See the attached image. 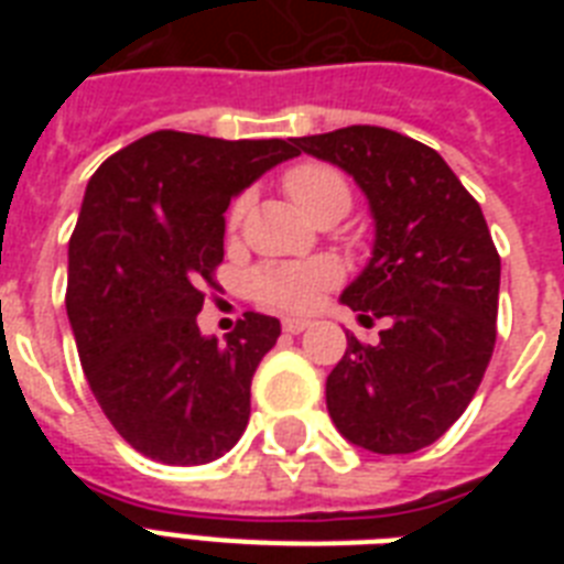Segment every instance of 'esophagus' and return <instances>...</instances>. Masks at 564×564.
I'll return each mask as SVG.
<instances>
[{
    "mask_svg": "<svg viewBox=\"0 0 564 564\" xmlns=\"http://www.w3.org/2000/svg\"><path fill=\"white\" fill-rule=\"evenodd\" d=\"M307 327H310V318H299V316L283 318V330H286V334H301V330H307Z\"/></svg>",
    "mask_w": 564,
    "mask_h": 564,
    "instance_id": "obj_1",
    "label": "esophagus"
}]
</instances>
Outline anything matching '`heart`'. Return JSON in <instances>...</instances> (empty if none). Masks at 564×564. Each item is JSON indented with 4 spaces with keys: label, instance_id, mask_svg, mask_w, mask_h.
<instances>
[{
    "label": "heart",
    "instance_id": "obj_1",
    "mask_svg": "<svg viewBox=\"0 0 564 564\" xmlns=\"http://www.w3.org/2000/svg\"><path fill=\"white\" fill-rule=\"evenodd\" d=\"M283 187L316 221L327 213H343L351 207V187L339 170L327 163H299L283 175ZM246 216V198H237L228 213V228L237 230ZM339 281V265L330 260H301V263H272L254 272V295L269 307L307 310L318 292Z\"/></svg>",
    "mask_w": 564,
    "mask_h": 564
}]
</instances>
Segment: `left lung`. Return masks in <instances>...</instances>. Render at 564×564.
<instances>
[{
  "label": "left lung",
  "instance_id": "obj_1",
  "mask_svg": "<svg viewBox=\"0 0 564 564\" xmlns=\"http://www.w3.org/2000/svg\"><path fill=\"white\" fill-rule=\"evenodd\" d=\"M369 198L375 248L343 292L380 343L348 336L327 375L336 430L371 454L433 445L471 403L495 351L500 257L480 204L430 145L377 126L295 137Z\"/></svg>",
  "mask_w": 564,
  "mask_h": 564
}]
</instances>
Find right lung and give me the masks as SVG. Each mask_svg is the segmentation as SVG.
<instances>
[{"instance_id": "add662e5", "label": "right lung", "mask_w": 564, "mask_h": 564, "mask_svg": "<svg viewBox=\"0 0 564 564\" xmlns=\"http://www.w3.org/2000/svg\"><path fill=\"white\" fill-rule=\"evenodd\" d=\"M295 154L292 140L154 131L87 184L66 316L101 412L154 463H213L246 430L251 377L281 322L246 313L219 343L195 316L216 286L230 198Z\"/></svg>"}]
</instances>
